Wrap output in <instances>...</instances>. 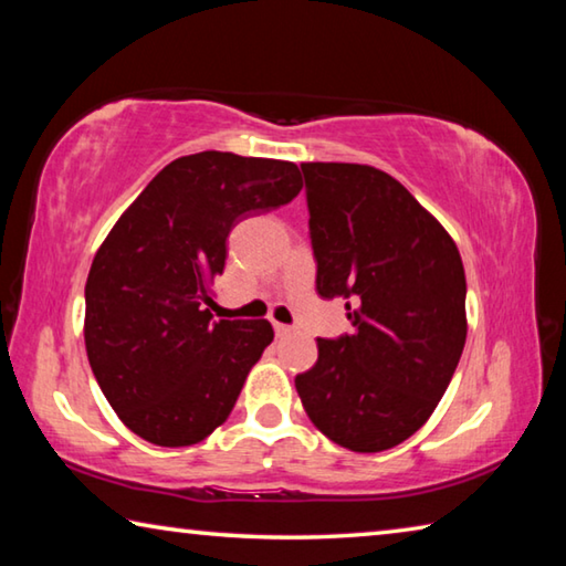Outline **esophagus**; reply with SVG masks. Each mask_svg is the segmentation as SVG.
Masks as SVG:
<instances>
[{"label":"esophagus","mask_w":566,"mask_h":566,"mask_svg":"<svg viewBox=\"0 0 566 566\" xmlns=\"http://www.w3.org/2000/svg\"><path fill=\"white\" fill-rule=\"evenodd\" d=\"M274 332L276 337H286V334H292L294 329L290 327V324H282V322H274Z\"/></svg>","instance_id":"1"}]
</instances>
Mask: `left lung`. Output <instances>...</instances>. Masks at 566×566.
Wrapping results in <instances>:
<instances>
[{
	"instance_id": "left-lung-1",
	"label": "left lung",
	"mask_w": 566,
	"mask_h": 566,
	"mask_svg": "<svg viewBox=\"0 0 566 566\" xmlns=\"http://www.w3.org/2000/svg\"><path fill=\"white\" fill-rule=\"evenodd\" d=\"M317 294L347 302L354 332L317 339L294 377L322 434L385 452L432 415L467 339V280L444 227L387 171L304 161Z\"/></svg>"
}]
</instances>
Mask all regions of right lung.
Returning a JSON list of instances; mask_svg holds the SVG:
<instances>
[{"label":"right lung","instance_id":"add662e5","mask_svg":"<svg viewBox=\"0 0 566 566\" xmlns=\"http://www.w3.org/2000/svg\"><path fill=\"white\" fill-rule=\"evenodd\" d=\"M292 161L199 151L149 181L104 239L84 286V344L104 397L159 447L202 442L229 417L274 329L214 322L207 284L242 219L290 205Z\"/></svg>","mask_w":566,"mask_h":566}]
</instances>
